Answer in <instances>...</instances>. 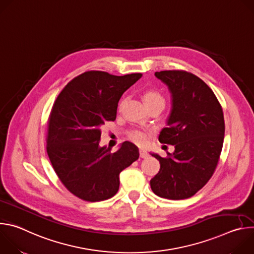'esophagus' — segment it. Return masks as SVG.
<instances>
[{
	"mask_svg": "<svg viewBox=\"0 0 254 254\" xmlns=\"http://www.w3.org/2000/svg\"><path fill=\"white\" fill-rule=\"evenodd\" d=\"M139 157H140L141 159H146V158L149 157V153H148L146 150L140 149V150H139Z\"/></svg>",
	"mask_w": 254,
	"mask_h": 254,
	"instance_id": "esophagus-1",
	"label": "esophagus"
}]
</instances>
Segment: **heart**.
Wrapping results in <instances>:
<instances>
[{"mask_svg": "<svg viewBox=\"0 0 254 254\" xmlns=\"http://www.w3.org/2000/svg\"><path fill=\"white\" fill-rule=\"evenodd\" d=\"M143 101L147 105L150 103H153V102H164V97L159 91L150 89L143 93ZM128 137L130 140H132L133 142L138 143V144L146 143V141L148 139L147 132L143 130H140V129H133V130L129 131Z\"/></svg>", "mask_w": 254, "mask_h": 254, "instance_id": "obj_1", "label": "heart"}]
</instances>
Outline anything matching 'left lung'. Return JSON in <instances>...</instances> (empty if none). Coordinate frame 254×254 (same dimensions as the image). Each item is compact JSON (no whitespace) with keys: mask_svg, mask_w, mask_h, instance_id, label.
Wrapping results in <instances>:
<instances>
[{"mask_svg":"<svg viewBox=\"0 0 254 254\" xmlns=\"http://www.w3.org/2000/svg\"><path fill=\"white\" fill-rule=\"evenodd\" d=\"M155 75L168 86L172 100L159 140L175 151L166 158L152 154L161 168L151 188L162 198L187 199L206 185L218 164L225 132L222 107L212 89L189 72L166 70Z\"/></svg>","mask_w":254,"mask_h":254,"instance_id":"1","label":"left lung"}]
</instances>
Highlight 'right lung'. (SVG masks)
Instances as JSON below:
<instances>
[{"label": "right lung", "mask_w": 254, "mask_h": 254, "mask_svg": "<svg viewBox=\"0 0 254 254\" xmlns=\"http://www.w3.org/2000/svg\"><path fill=\"white\" fill-rule=\"evenodd\" d=\"M141 73L124 76L87 71L56 98L47 127V154L62 184L76 197L103 201L117 194L120 174L139 157L129 141L117 152L100 147L101 126L117 118L119 101Z\"/></svg>", "instance_id": "1"}]
</instances>
